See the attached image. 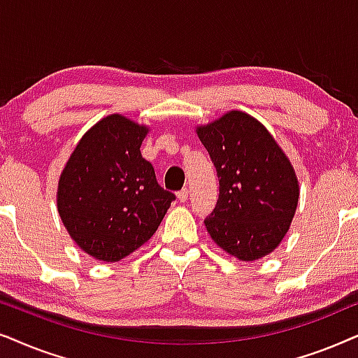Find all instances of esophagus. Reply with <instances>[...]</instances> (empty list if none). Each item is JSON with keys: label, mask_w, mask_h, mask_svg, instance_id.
<instances>
[{"label": "esophagus", "mask_w": 358, "mask_h": 358, "mask_svg": "<svg viewBox=\"0 0 358 358\" xmlns=\"http://www.w3.org/2000/svg\"><path fill=\"white\" fill-rule=\"evenodd\" d=\"M176 196H178V199L182 203H185L188 199V188H183V189H180L178 193H176Z\"/></svg>", "instance_id": "esophagus-1"}]
</instances>
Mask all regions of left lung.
Listing matches in <instances>:
<instances>
[{"label": "left lung", "mask_w": 358, "mask_h": 358, "mask_svg": "<svg viewBox=\"0 0 358 358\" xmlns=\"http://www.w3.org/2000/svg\"><path fill=\"white\" fill-rule=\"evenodd\" d=\"M219 178V198L204 219L216 244L252 262L282 242L298 206V180L270 132L249 114L231 111L198 127Z\"/></svg>", "instance_id": "1"}]
</instances>
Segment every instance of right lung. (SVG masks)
Wrapping results in <instances>:
<instances>
[{"mask_svg": "<svg viewBox=\"0 0 358 358\" xmlns=\"http://www.w3.org/2000/svg\"><path fill=\"white\" fill-rule=\"evenodd\" d=\"M147 127L113 114L78 142L59 182L57 206L88 255L117 262L154 236L175 194L141 154Z\"/></svg>", "mask_w": 358, "mask_h": 358, "instance_id": "1", "label": "right lung"}]
</instances>
